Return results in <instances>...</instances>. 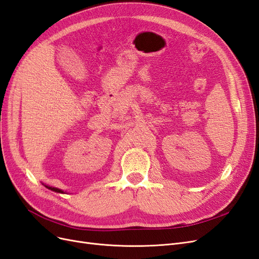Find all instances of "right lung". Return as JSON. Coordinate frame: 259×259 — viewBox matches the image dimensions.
Segmentation results:
<instances>
[{
  "label": "right lung",
  "mask_w": 259,
  "mask_h": 259,
  "mask_svg": "<svg viewBox=\"0 0 259 259\" xmlns=\"http://www.w3.org/2000/svg\"><path fill=\"white\" fill-rule=\"evenodd\" d=\"M46 188H49V189H51V190H53V191H55V192H59V193H62L64 191L62 190H60V189H58V188H54V187H49V186H45Z\"/></svg>",
  "instance_id": "obj_1"
}]
</instances>
